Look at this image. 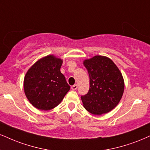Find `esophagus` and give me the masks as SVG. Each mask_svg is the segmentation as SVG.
<instances>
[{"label":"esophagus","instance_id":"34e87169","mask_svg":"<svg viewBox=\"0 0 150 150\" xmlns=\"http://www.w3.org/2000/svg\"><path fill=\"white\" fill-rule=\"evenodd\" d=\"M77 88H78V85H77V84L74 85V86H72L71 87V90H76V89H77Z\"/></svg>","mask_w":150,"mask_h":150}]
</instances>
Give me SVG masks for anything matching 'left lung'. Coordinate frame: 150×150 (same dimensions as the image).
<instances>
[{
	"mask_svg": "<svg viewBox=\"0 0 150 150\" xmlns=\"http://www.w3.org/2000/svg\"><path fill=\"white\" fill-rule=\"evenodd\" d=\"M83 64L90 76L89 91L81 97L84 108L97 115L110 112L123 95L122 74L113 61L106 56L95 55L86 59Z\"/></svg>",
	"mask_w": 150,
	"mask_h": 150,
	"instance_id": "obj_1",
	"label": "left lung"
}]
</instances>
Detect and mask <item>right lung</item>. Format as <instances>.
I'll use <instances>...</instances> for the list:
<instances>
[{
    "label": "right lung",
    "instance_id": "add662e5",
    "mask_svg": "<svg viewBox=\"0 0 150 150\" xmlns=\"http://www.w3.org/2000/svg\"><path fill=\"white\" fill-rule=\"evenodd\" d=\"M62 62L54 55H47L33 64L25 74L24 92L31 104L39 110L54 108L70 90L60 72Z\"/></svg>",
    "mask_w": 150,
    "mask_h": 150
}]
</instances>
